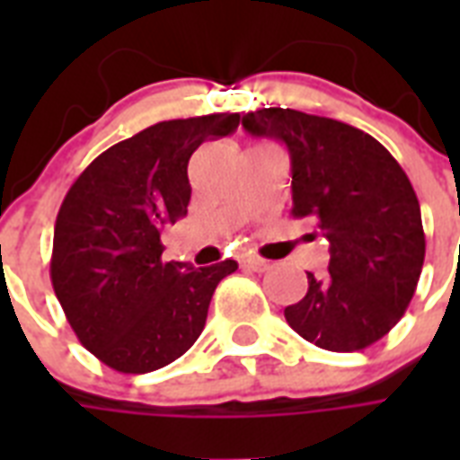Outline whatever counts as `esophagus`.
<instances>
[{
	"instance_id": "34e87169",
	"label": "esophagus",
	"mask_w": 460,
	"mask_h": 460,
	"mask_svg": "<svg viewBox=\"0 0 460 460\" xmlns=\"http://www.w3.org/2000/svg\"><path fill=\"white\" fill-rule=\"evenodd\" d=\"M243 267L245 270H251V272H267V270H270V262L260 258H248L243 262Z\"/></svg>"
}]
</instances>
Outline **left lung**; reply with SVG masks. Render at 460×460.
Wrapping results in <instances>:
<instances>
[{
  "mask_svg": "<svg viewBox=\"0 0 460 460\" xmlns=\"http://www.w3.org/2000/svg\"><path fill=\"white\" fill-rule=\"evenodd\" d=\"M243 128L287 146L291 215L313 219L329 241V270L307 272V294L284 317L320 349H367L403 317L422 272L420 202L406 172L382 143L336 119L270 107L243 114Z\"/></svg>",
  "mask_w": 460,
  "mask_h": 460,
  "instance_id": "1",
  "label": "left lung"
}]
</instances>
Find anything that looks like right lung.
Wrapping results in <instances>:
<instances>
[{
  "mask_svg": "<svg viewBox=\"0 0 460 460\" xmlns=\"http://www.w3.org/2000/svg\"><path fill=\"white\" fill-rule=\"evenodd\" d=\"M238 114L159 121L104 150L68 188L54 224L49 274L78 341L111 370L173 363L200 336L234 260L162 262L159 231L186 217L188 159L238 128Z\"/></svg>",
  "mask_w": 460,
  "mask_h": 460,
  "instance_id": "1",
  "label": "right lung"
}]
</instances>
